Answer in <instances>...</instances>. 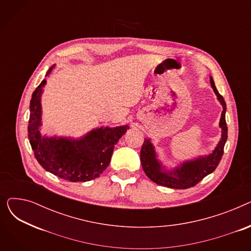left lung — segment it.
Instances as JSON below:
<instances>
[{
	"label": "left lung",
	"mask_w": 251,
	"mask_h": 251,
	"mask_svg": "<svg viewBox=\"0 0 251 251\" xmlns=\"http://www.w3.org/2000/svg\"><path fill=\"white\" fill-rule=\"evenodd\" d=\"M210 85H212L218 100L223 105V112L220 121V127L222 128V138L212 153L196 159L195 161L183 163L181 167L175 169L172 172H164L162 170V165L156 160L155 152L151 140L144 138V142L140 151L142 169L146 175L159 185L175 189H187L193 187L205 176L213 173L220 164L224 153V147H225L228 138V127L225 117L226 102L217 90L213 77H210Z\"/></svg>",
	"instance_id": "1"
}]
</instances>
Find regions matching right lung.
<instances>
[{
	"instance_id": "obj_1",
	"label": "right lung",
	"mask_w": 251,
	"mask_h": 251,
	"mask_svg": "<svg viewBox=\"0 0 251 251\" xmlns=\"http://www.w3.org/2000/svg\"><path fill=\"white\" fill-rule=\"evenodd\" d=\"M54 66L47 72L48 76ZM46 80L33 91L30 100L28 139L35 159L48 172L71 182L94 180L110 164L115 144L130 128H100L90 131L80 139L46 137L41 133V97Z\"/></svg>"
}]
</instances>
